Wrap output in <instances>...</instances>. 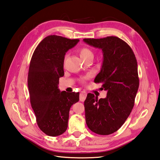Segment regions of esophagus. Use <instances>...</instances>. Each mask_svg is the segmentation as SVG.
I'll list each match as a JSON object with an SVG mask.
<instances>
[{
	"label": "esophagus",
	"mask_w": 160,
	"mask_h": 160,
	"mask_svg": "<svg viewBox=\"0 0 160 160\" xmlns=\"http://www.w3.org/2000/svg\"><path fill=\"white\" fill-rule=\"evenodd\" d=\"M87 96V93L85 91H81L80 93V101H84L86 97Z\"/></svg>",
	"instance_id": "obj_1"
}]
</instances>
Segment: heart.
I'll return each mask as SVG.
<instances>
[{
  "instance_id": "heart-1",
  "label": "heart",
  "mask_w": 160,
  "mask_h": 160,
  "mask_svg": "<svg viewBox=\"0 0 160 160\" xmlns=\"http://www.w3.org/2000/svg\"><path fill=\"white\" fill-rule=\"evenodd\" d=\"M79 54L81 58H82L83 60L84 59H86L88 58H92L93 59V57H94V53L92 52V51L91 49H90L88 47H82L79 49ZM67 57H68V55H65V58L64 59L66 60V59L67 58ZM91 77V74H88L86 76H83L82 77H81L80 79V82L81 83H85V81H86L87 79H90Z\"/></svg>"
}]
</instances>
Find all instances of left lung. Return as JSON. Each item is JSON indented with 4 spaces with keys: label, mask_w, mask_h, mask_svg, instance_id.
<instances>
[{
    "label": "left lung",
    "mask_w": 160,
    "mask_h": 160,
    "mask_svg": "<svg viewBox=\"0 0 160 160\" xmlns=\"http://www.w3.org/2000/svg\"><path fill=\"white\" fill-rule=\"evenodd\" d=\"M83 41L103 53L102 68L94 82L101 83L102 89L108 91L105 98L88 94L84 101L86 122L95 133L112 134L125 123L134 106L139 88L137 60L128 44L118 37Z\"/></svg>",
    "instance_id": "obj_1"
}]
</instances>
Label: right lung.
I'll list each match as a JSON object with an SVG mask.
<instances>
[{"instance_id":"add662e5","label":"right lung","mask_w":160,"mask_h":160,"mask_svg":"<svg viewBox=\"0 0 160 160\" xmlns=\"http://www.w3.org/2000/svg\"><path fill=\"white\" fill-rule=\"evenodd\" d=\"M79 40L51 35L35 49L28 73L30 102L39 128L49 136H58L68 127L70 109L79 100V92H60L59 77L64 75L66 52Z\"/></svg>"}]
</instances>
